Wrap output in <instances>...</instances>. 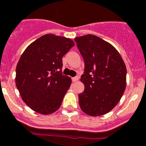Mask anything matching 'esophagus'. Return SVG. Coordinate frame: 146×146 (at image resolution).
Instances as JSON below:
<instances>
[{
	"instance_id": "esophagus-1",
	"label": "esophagus",
	"mask_w": 146,
	"mask_h": 146,
	"mask_svg": "<svg viewBox=\"0 0 146 146\" xmlns=\"http://www.w3.org/2000/svg\"><path fill=\"white\" fill-rule=\"evenodd\" d=\"M78 77H72V82H77V80H78Z\"/></svg>"
}]
</instances>
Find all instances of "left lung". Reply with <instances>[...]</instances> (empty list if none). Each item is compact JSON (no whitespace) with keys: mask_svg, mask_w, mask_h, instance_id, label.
I'll return each mask as SVG.
<instances>
[{"mask_svg":"<svg viewBox=\"0 0 146 146\" xmlns=\"http://www.w3.org/2000/svg\"><path fill=\"white\" fill-rule=\"evenodd\" d=\"M74 40L85 62L80 108L90 116H101L117 106L125 92L126 66L117 49L97 36L87 35Z\"/></svg>","mask_w":146,"mask_h":146,"instance_id":"obj_1","label":"left lung"}]
</instances>
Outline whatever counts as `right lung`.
Instances as JSON below:
<instances>
[{
  "label": "right lung",
  "mask_w": 146,
  "mask_h": 146,
  "mask_svg": "<svg viewBox=\"0 0 146 146\" xmlns=\"http://www.w3.org/2000/svg\"><path fill=\"white\" fill-rule=\"evenodd\" d=\"M74 45L69 38L46 34L21 54L16 69V85L24 102L41 114L59 109L72 80L62 74V57Z\"/></svg>",
  "instance_id": "right-lung-1"
}]
</instances>
